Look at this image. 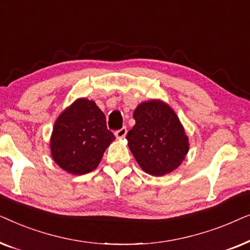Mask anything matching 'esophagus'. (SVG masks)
Instances as JSON below:
<instances>
[{"label":"esophagus","mask_w":250,"mask_h":250,"mask_svg":"<svg viewBox=\"0 0 250 250\" xmlns=\"http://www.w3.org/2000/svg\"><path fill=\"white\" fill-rule=\"evenodd\" d=\"M126 134H127V128H126V127H122L121 129H118V131L115 132V135H116V138H117V139L125 138Z\"/></svg>","instance_id":"obj_1"}]
</instances>
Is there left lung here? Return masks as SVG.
Masks as SVG:
<instances>
[{"instance_id": "obj_1", "label": "left lung", "mask_w": 250, "mask_h": 250, "mask_svg": "<svg viewBox=\"0 0 250 250\" xmlns=\"http://www.w3.org/2000/svg\"><path fill=\"white\" fill-rule=\"evenodd\" d=\"M128 148L140 167L153 176L176 169L189 151V139L175 111L160 100L140 104L133 112Z\"/></svg>"}]
</instances>
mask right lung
<instances>
[{"label":"right lung","instance_id":"right-lung-1","mask_svg":"<svg viewBox=\"0 0 250 250\" xmlns=\"http://www.w3.org/2000/svg\"><path fill=\"white\" fill-rule=\"evenodd\" d=\"M115 135L94 101L82 98L64 109L54 123L51 155L57 165L74 175L95 169Z\"/></svg>","mask_w":250,"mask_h":250}]
</instances>
